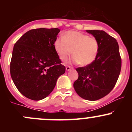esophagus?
I'll return each instance as SVG.
<instances>
[{"instance_id": "34e87169", "label": "esophagus", "mask_w": 132, "mask_h": 132, "mask_svg": "<svg viewBox=\"0 0 132 132\" xmlns=\"http://www.w3.org/2000/svg\"><path fill=\"white\" fill-rule=\"evenodd\" d=\"M71 69H73V67H71V66H67L66 67V71H70V70H71Z\"/></svg>"}]
</instances>
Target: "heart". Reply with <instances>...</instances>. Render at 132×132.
I'll return each mask as SVG.
<instances>
[{"mask_svg":"<svg viewBox=\"0 0 132 132\" xmlns=\"http://www.w3.org/2000/svg\"><path fill=\"white\" fill-rule=\"evenodd\" d=\"M54 48L62 61H66L73 53L74 62L80 66H87L96 59L100 44L98 39L87 34L68 31L64 36L57 38Z\"/></svg>","mask_w":132,"mask_h":132,"instance_id":"b5f03b06","label":"heart"}]
</instances>
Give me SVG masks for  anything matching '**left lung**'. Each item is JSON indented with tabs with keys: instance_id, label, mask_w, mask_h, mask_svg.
Listing matches in <instances>:
<instances>
[{
	"instance_id": "1",
	"label": "left lung",
	"mask_w": 132,
	"mask_h": 132,
	"mask_svg": "<svg viewBox=\"0 0 132 132\" xmlns=\"http://www.w3.org/2000/svg\"><path fill=\"white\" fill-rule=\"evenodd\" d=\"M86 32L98 39L99 52L93 63L76 68L78 78L73 87L81 98L95 101L105 96L114 87L120 74L121 59L115 38L103 30Z\"/></svg>"
}]
</instances>
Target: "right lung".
I'll return each instance as SVG.
<instances>
[{"instance_id": "obj_1", "label": "right lung", "mask_w": 132, "mask_h": 132, "mask_svg": "<svg viewBox=\"0 0 132 132\" xmlns=\"http://www.w3.org/2000/svg\"><path fill=\"white\" fill-rule=\"evenodd\" d=\"M59 32L57 28L32 29L14 44L11 76L18 91L29 99L38 101L47 97L65 73L54 48Z\"/></svg>"}]
</instances>
